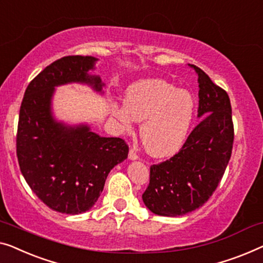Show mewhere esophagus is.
Returning <instances> with one entry per match:
<instances>
[{
    "instance_id": "34e87169",
    "label": "esophagus",
    "mask_w": 263,
    "mask_h": 263,
    "mask_svg": "<svg viewBox=\"0 0 263 263\" xmlns=\"http://www.w3.org/2000/svg\"><path fill=\"white\" fill-rule=\"evenodd\" d=\"M128 158H129V160H138L139 159V154L136 153L135 149H130V151H129Z\"/></svg>"
}]
</instances>
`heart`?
<instances>
[{
    "mask_svg": "<svg viewBox=\"0 0 263 263\" xmlns=\"http://www.w3.org/2000/svg\"><path fill=\"white\" fill-rule=\"evenodd\" d=\"M109 112L122 132L142 121L140 136L157 158L176 154L184 144L196 115V100L189 91L163 79H142L124 91L123 104L109 102Z\"/></svg>",
    "mask_w": 263,
    "mask_h": 263,
    "instance_id": "b5f03b06",
    "label": "heart"
}]
</instances>
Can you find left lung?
<instances>
[{
    "instance_id": "1",
    "label": "left lung",
    "mask_w": 263,
    "mask_h": 263,
    "mask_svg": "<svg viewBox=\"0 0 263 263\" xmlns=\"http://www.w3.org/2000/svg\"><path fill=\"white\" fill-rule=\"evenodd\" d=\"M200 123L179 153L151 166L149 185L142 200L149 211L178 217L197 210L215 192L229 163L234 143L231 104L228 93L196 65Z\"/></svg>"
}]
</instances>
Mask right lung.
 I'll return each instance as SVG.
<instances>
[{
  "label": "right lung",
  "instance_id": "add662e5",
  "mask_svg": "<svg viewBox=\"0 0 263 263\" xmlns=\"http://www.w3.org/2000/svg\"><path fill=\"white\" fill-rule=\"evenodd\" d=\"M97 58L70 55L44 68L26 89L16 135V153L32 191L52 210L78 215L90 210L106 177L128 157L120 138H104L87 123L68 124L53 115L55 87L76 83L103 93L100 76L91 74Z\"/></svg>",
  "mask_w": 263,
  "mask_h": 263
}]
</instances>
